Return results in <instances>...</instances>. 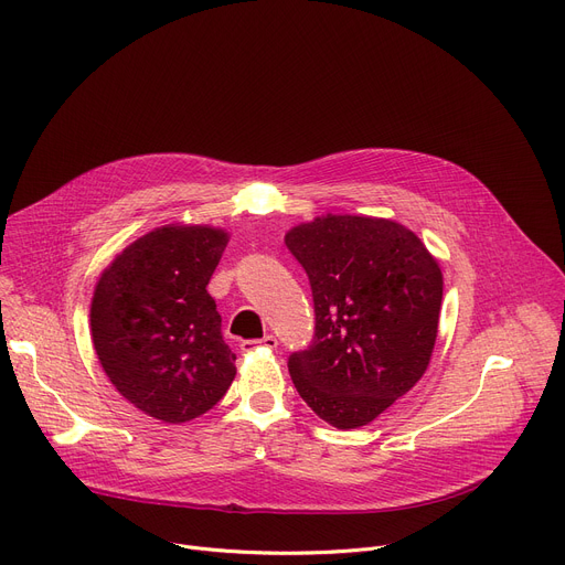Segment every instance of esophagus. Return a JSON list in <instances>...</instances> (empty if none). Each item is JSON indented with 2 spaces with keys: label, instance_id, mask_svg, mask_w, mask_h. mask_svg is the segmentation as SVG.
<instances>
[{
  "label": "esophagus",
  "instance_id": "esophagus-1",
  "mask_svg": "<svg viewBox=\"0 0 565 565\" xmlns=\"http://www.w3.org/2000/svg\"><path fill=\"white\" fill-rule=\"evenodd\" d=\"M244 353H250V351H259V349H267V351H276L278 345V339L274 334H267L263 339H246L239 343Z\"/></svg>",
  "mask_w": 565,
  "mask_h": 565
}]
</instances>
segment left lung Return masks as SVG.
I'll return each instance as SVG.
<instances>
[{"label": "left lung", "mask_w": 565, "mask_h": 565, "mask_svg": "<svg viewBox=\"0 0 565 565\" xmlns=\"http://www.w3.org/2000/svg\"><path fill=\"white\" fill-rule=\"evenodd\" d=\"M306 269L315 339L289 355L296 392L339 429H355L423 377L444 298L439 263L405 226L328 214L285 235Z\"/></svg>", "instance_id": "left-lung-1"}]
</instances>
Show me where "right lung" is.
Here are the masks:
<instances>
[{
  "label": "right lung",
  "instance_id": "right-lung-1",
  "mask_svg": "<svg viewBox=\"0 0 565 565\" xmlns=\"http://www.w3.org/2000/svg\"><path fill=\"white\" fill-rule=\"evenodd\" d=\"M226 244L222 228H156L124 248L95 287L99 362L128 403L162 423L205 414L235 377V353L205 289Z\"/></svg>",
  "mask_w": 565,
  "mask_h": 565
}]
</instances>
